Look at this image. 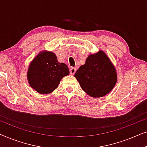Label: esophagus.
<instances>
[{
	"mask_svg": "<svg viewBox=\"0 0 147 147\" xmlns=\"http://www.w3.org/2000/svg\"><path fill=\"white\" fill-rule=\"evenodd\" d=\"M69 71H70V74H71V75H74V74H75L76 71V69L75 67H71V69H70Z\"/></svg>",
	"mask_w": 147,
	"mask_h": 147,
	"instance_id": "obj_1",
	"label": "esophagus"
}]
</instances>
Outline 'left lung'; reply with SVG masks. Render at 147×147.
I'll return each mask as SVG.
<instances>
[{
    "label": "left lung",
    "mask_w": 147,
    "mask_h": 147,
    "mask_svg": "<svg viewBox=\"0 0 147 147\" xmlns=\"http://www.w3.org/2000/svg\"><path fill=\"white\" fill-rule=\"evenodd\" d=\"M74 76L82 90L94 98L109 93L117 81L115 68L102 51L88 56L85 64L80 66Z\"/></svg>",
    "instance_id": "8db88e82"
}]
</instances>
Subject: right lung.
<instances>
[{"label":"right lung","instance_id":"add662e5","mask_svg":"<svg viewBox=\"0 0 147 147\" xmlns=\"http://www.w3.org/2000/svg\"><path fill=\"white\" fill-rule=\"evenodd\" d=\"M67 66L59 63L55 53H40L30 64L27 79L31 88L40 94H49L58 87L64 76L69 75Z\"/></svg>","mask_w":147,"mask_h":147}]
</instances>
